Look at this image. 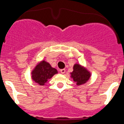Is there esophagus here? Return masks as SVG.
Masks as SVG:
<instances>
[{
	"instance_id": "obj_1",
	"label": "esophagus",
	"mask_w": 124,
	"mask_h": 124,
	"mask_svg": "<svg viewBox=\"0 0 124 124\" xmlns=\"http://www.w3.org/2000/svg\"><path fill=\"white\" fill-rule=\"evenodd\" d=\"M60 71H61V73L62 74H64L65 73V69H61Z\"/></svg>"
}]
</instances>
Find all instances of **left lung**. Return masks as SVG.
<instances>
[{
    "label": "left lung",
    "mask_w": 124,
    "mask_h": 124,
    "mask_svg": "<svg viewBox=\"0 0 124 124\" xmlns=\"http://www.w3.org/2000/svg\"><path fill=\"white\" fill-rule=\"evenodd\" d=\"M71 78L73 79L77 85L85 84L90 79L91 73L84 66L79 63H75L73 66V71L70 73Z\"/></svg>",
    "instance_id": "obj_1"
}]
</instances>
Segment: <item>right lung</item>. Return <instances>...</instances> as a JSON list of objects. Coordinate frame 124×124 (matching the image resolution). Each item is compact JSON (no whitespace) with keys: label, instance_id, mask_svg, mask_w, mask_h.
I'll use <instances>...</instances> for the list:
<instances>
[{"label":"right lung","instance_id":"add662e5","mask_svg":"<svg viewBox=\"0 0 124 124\" xmlns=\"http://www.w3.org/2000/svg\"><path fill=\"white\" fill-rule=\"evenodd\" d=\"M58 73L57 70L45 60L39 62L31 71V78L33 81L39 85H45L49 79Z\"/></svg>","mask_w":124,"mask_h":124}]
</instances>
